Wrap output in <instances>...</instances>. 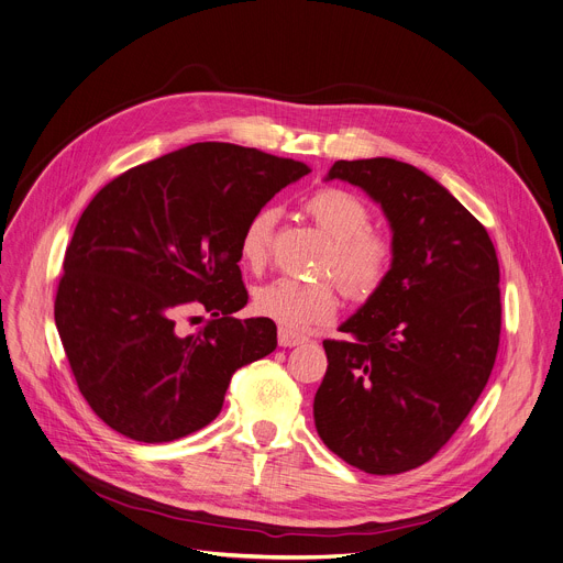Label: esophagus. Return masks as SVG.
Wrapping results in <instances>:
<instances>
[{
    "mask_svg": "<svg viewBox=\"0 0 563 563\" xmlns=\"http://www.w3.org/2000/svg\"><path fill=\"white\" fill-rule=\"evenodd\" d=\"M277 341H279V345H282V347H295V345L305 343V341H307V336L297 334V332H290V329H284V327H279Z\"/></svg>",
    "mask_w": 563,
    "mask_h": 563,
    "instance_id": "esophagus-1",
    "label": "esophagus"
}]
</instances>
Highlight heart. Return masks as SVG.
<instances>
[{
    "label": "heart",
    "mask_w": 563,
    "mask_h": 563,
    "mask_svg": "<svg viewBox=\"0 0 563 563\" xmlns=\"http://www.w3.org/2000/svg\"><path fill=\"white\" fill-rule=\"evenodd\" d=\"M305 213L332 241L322 258L320 271L334 275L354 297L373 295L390 263V247L371 229V211L361 197L345 188H320L305 202ZM275 209H258L243 227L239 250L252 271L268 261ZM252 307L261 318H268L290 332L320 324L339 309V297L332 282H297L275 279L254 290Z\"/></svg>",
    "instance_id": "b5f03b06"
}]
</instances>
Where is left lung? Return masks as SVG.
Masks as SVG:
<instances>
[{
	"mask_svg": "<svg viewBox=\"0 0 563 563\" xmlns=\"http://www.w3.org/2000/svg\"><path fill=\"white\" fill-rule=\"evenodd\" d=\"M327 179L366 190L393 229L382 286L322 341L313 418L322 443L371 475L427 464L466 420L500 345V266L484 224L395 158L336 161Z\"/></svg>",
	"mask_w": 563,
	"mask_h": 563,
	"instance_id": "1",
	"label": "left lung"
}]
</instances>
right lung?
I'll list each match as a JSON object with an SVG mask.
<instances>
[{"instance_id":"right-lung-1","label":"right lung","mask_w":563,"mask_h":563,"mask_svg":"<svg viewBox=\"0 0 563 563\" xmlns=\"http://www.w3.org/2000/svg\"><path fill=\"white\" fill-rule=\"evenodd\" d=\"M300 161L231 143H195L136 165L99 190L65 250L54 320L77 386L111 429L141 443L197 432L222 409L239 368L277 347L247 305L245 222ZM210 320L192 335L178 320Z\"/></svg>"}]
</instances>
